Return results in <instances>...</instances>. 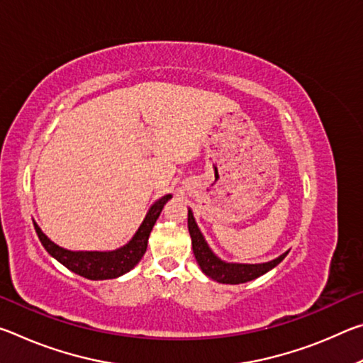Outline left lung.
Segmentation results:
<instances>
[{
	"label": "left lung",
	"instance_id": "8db88e82",
	"mask_svg": "<svg viewBox=\"0 0 363 363\" xmlns=\"http://www.w3.org/2000/svg\"><path fill=\"white\" fill-rule=\"evenodd\" d=\"M187 225H189V233L190 238H192V250L195 255V259L199 262L200 269L203 270L208 277L213 280L219 281V284H229V285H238L245 284V281L255 280L261 277L270 269H274L277 264L285 259L288 251L284 255H280L275 259L262 264H237V262H225L213 253L211 248L208 247L205 242L203 235L196 225L192 211L189 210V218H187Z\"/></svg>",
	"mask_w": 363,
	"mask_h": 363
}]
</instances>
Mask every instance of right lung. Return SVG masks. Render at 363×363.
Masks as SVG:
<instances>
[{
  "label": "right lung",
  "instance_id": "obj_1",
  "mask_svg": "<svg viewBox=\"0 0 363 363\" xmlns=\"http://www.w3.org/2000/svg\"><path fill=\"white\" fill-rule=\"evenodd\" d=\"M171 199V195H164L157 200L150 206L149 213L145 214L143 224L134 233V237L128 242L125 247L113 251H70L62 247H59L41 232L38 224L33 223L35 230L38 233V238L43 247L52 257L64 264L67 269L72 272L82 275L89 280H108L116 279L120 275L130 272L136 264L143 259V256L147 250V242L149 235L155 225L157 219L162 213L163 206Z\"/></svg>",
  "mask_w": 363,
  "mask_h": 363
}]
</instances>
